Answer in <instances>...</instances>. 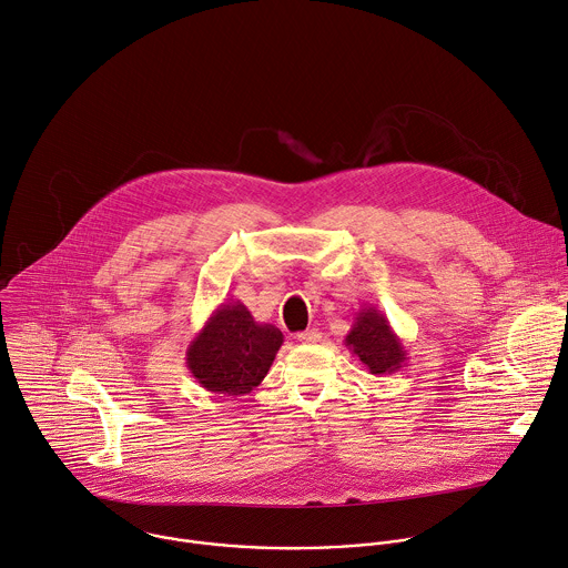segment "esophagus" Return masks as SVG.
Returning <instances> with one entry per match:
<instances>
[{
  "mask_svg": "<svg viewBox=\"0 0 568 568\" xmlns=\"http://www.w3.org/2000/svg\"><path fill=\"white\" fill-rule=\"evenodd\" d=\"M296 338H298L301 343H316V341L321 338V334H318L316 329H305V332H298Z\"/></svg>",
  "mask_w": 568,
  "mask_h": 568,
  "instance_id": "34e87169",
  "label": "esophagus"
}]
</instances>
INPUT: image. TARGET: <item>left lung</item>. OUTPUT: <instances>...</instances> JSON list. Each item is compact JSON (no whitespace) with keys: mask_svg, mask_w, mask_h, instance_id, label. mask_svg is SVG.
<instances>
[{"mask_svg":"<svg viewBox=\"0 0 568 568\" xmlns=\"http://www.w3.org/2000/svg\"><path fill=\"white\" fill-rule=\"evenodd\" d=\"M343 343L369 374H393L408 361L404 341L393 329L388 316L374 305H365L356 312Z\"/></svg>","mask_w":568,"mask_h":568,"instance_id":"left-lung-1","label":"left lung"}]
</instances>
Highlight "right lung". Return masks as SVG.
Returning a JSON list of instances; mask_svg holds the SVG:
<instances>
[{"label":"right lung","mask_w":568,"mask_h":568,"mask_svg":"<svg viewBox=\"0 0 568 568\" xmlns=\"http://www.w3.org/2000/svg\"><path fill=\"white\" fill-rule=\"evenodd\" d=\"M283 332L254 321L241 301L221 303L186 347V367L207 390L227 397L250 395L270 372Z\"/></svg>","instance_id":"1"}]
</instances>
